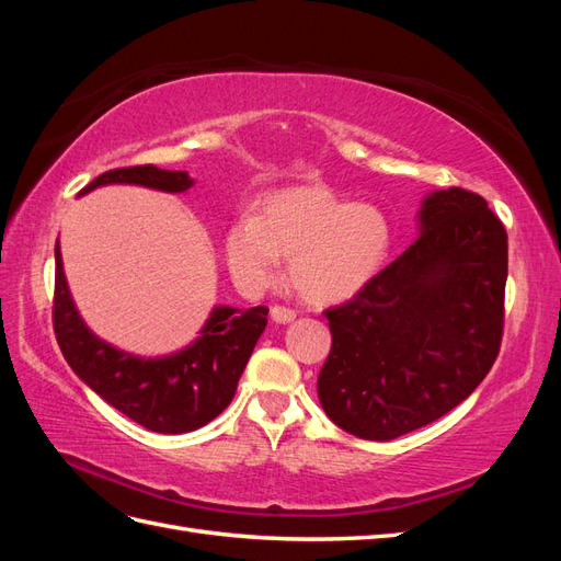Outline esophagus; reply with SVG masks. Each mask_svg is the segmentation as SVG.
Listing matches in <instances>:
<instances>
[{
    "mask_svg": "<svg viewBox=\"0 0 561 561\" xmlns=\"http://www.w3.org/2000/svg\"><path fill=\"white\" fill-rule=\"evenodd\" d=\"M271 318L280 322V325H285V322H293L297 318V311L290 309V307H280V304H276V307L271 309Z\"/></svg>",
    "mask_w": 561,
    "mask_h": 561,
    "instance_id": "esophagus-1",
    "label": "esophagus"
}]
</instances>
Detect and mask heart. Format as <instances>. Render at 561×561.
Here are the masks:
<instances>
[{"label": "heart", "mask_w": 561, "mask_h": 561, "mask_svg": "<svg viewBox=\"0 0 561 561\" xmlns=\"http://www.w3.org/2000/svg\"><path fill=\"white\" fill-rule=\"evenodd\" d=\"M225 262L245 295H260L290 260V283L313 307L344 301L375 278L390 248L386 215L309 184L271 194L260 215H241L225 231Z\"/></svg>", "instance_id": "1"}]
</instances>
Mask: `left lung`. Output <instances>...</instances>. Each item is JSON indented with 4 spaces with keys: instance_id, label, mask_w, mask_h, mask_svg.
<instances>
[{
    "instance_id": "obj_1",
    "label": "left lung",
    "mask_w": 561,
    "mask_h": 561,
    "mask_svg": "<svg viewBox=\"0 0 561 561\" xmlns=\"http://www.w3.org/2000/svg\"><path fill=\"white\" fill-rule=\"evenodd\" d=\"M421 236L358 295L325 311L332 348L322 410L346 433L386 443L461 404L503 339L507 233L480 194L426 196Z\"/></svg>"
}]
</instances>
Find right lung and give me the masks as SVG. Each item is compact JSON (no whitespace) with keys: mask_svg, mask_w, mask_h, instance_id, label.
<instances>
[{"mask_svg":"<svg viewBox=\"0 0 561 561\" xmlns=\"http://www.w3.org/2000/svg\"><path fill=\"white\" fill-rule=\"evenodd\" d=\"M114 182L142 184L171 194L186 192L194 184L184 171H161L147 163L114 168L98 175L79 194ZM266 307L248 311L217 307L192 346L168 358L145 360L105 344L83 325L67 290L56 243L54 332L67 365L114 410L154 433H190L227 410L252 348L266 328Z\"/></svg>","mask_w":561,"mask_h":561,"instance_id":"1","label":"right lung"}]
</instances>
